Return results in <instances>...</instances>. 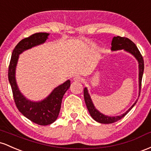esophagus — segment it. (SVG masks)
<instances>
[{
	"label": "esophagus",
	"instance_id": "obj_1",
	"mask_svg": "<svg viewBox=\"0 0 151 151\" xmlns=\"http://www.w3.org/2000/svg\"><path fill=\"white\" fill-rule=\"evenodd\" d=\"M73 81H76V82H81L82 79H81L80 76H76V77L73 78Z\"/></svg>",
	"mask_w": 151,
	"mask_h": 151
}]
</instances>
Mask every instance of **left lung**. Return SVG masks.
Wrapping results in <instances>:
<instances>
[{"mask_svg": "<svg viewBox=\"0 0 151 151\" xmlns=\"http://www.w3.org/2000/svg\"><path fill=\"white\" fill-rule=\"evenodd\" d=\"M124 50L125 51H127L128 53H130V54L134 56L136 60L138 62V68H139V96L140 93V88H141V81L142 78H143V70H144V61L142 55L140 54L139 50H138L135 44L133 43V41L130 40V39L125 38V37H121V36H117L113 37L112 40V43H111V50L112 51H116V50ZM83 95H84V100L86 102V106H87L88 110L90 115L91 117L95 120L96 121L98 122L101 123H104V124H108V123H113L115 122L119 121L122 118H123L128 113L130 110L133 108V106H135V103H137L138 100L133 103V106L130 107L126 113L123 114L121 115V116H108L106 115L103 114L101 112L96 109V107L94 106L93 103L92 102L91 96L88 93L87 88H85L83 91Z\"/></svg>", "mask_w": 151, "mask_h": 151, "instance_id": "1", "label": "left lung"}]
</instances>
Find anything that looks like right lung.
Returning a JSON list of instances; mask_svg holds the SVG:
<instances>
[{
  "instance_id": "1",
  "label": "right lung",
  "mask_w": 151,
  "mask_h": 151,
  "mask_svg": "<svg viewBox=\"0 0 151 151\" xmlns=\"http://www.w3.org/2000/svg\"><path fill=\"white\" fill-rule=\"evenodd\" d=\"M49 33H37L21 40L13 50L8 67V81L17 108L28 119L40 126L50 125L57 119L63 97L70 88V81H66L54 88L45 99L35 102L27 99L20 91L16 81V68L20 54L28 49L44 43Z\"/></svg>"
}]
</instances>
